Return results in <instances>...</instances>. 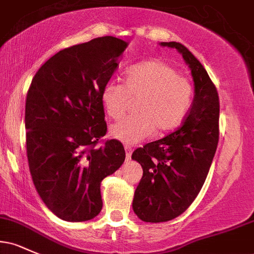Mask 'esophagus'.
Instances as JSON below:
<instances>
[{
  "mask_svg": "<svg viewBox=\"0 0 254 254\" xmlns=\"http://www.w3.org/2000/svg\"><path fill=\"white\" fill-rule=\"evenodd\" d=\"M124 149H125V155H127V160H130L131 154H132V148H131L130 145H125Z\"/></svg>",
  "mask_w": 254,
  "mask_h": 254,
  "instance_id": "obj_1",
  "label": "esophagus"
}]
</instances>
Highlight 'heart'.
<instances>
[{
    "mask_svg": "<svg viewBox=\"0 0 254 254\" xmlns=\"http://www.w3.org/2000/svg\"><path fill=\"white\" fill-rule=\"evenodd\" d=\"M125 82L111 80L104 84L100 100L111 118H121L129 107L131 97H139L136 115L127 116L110 127L113 138L135 144L147 138L157 127L167 131L186 117L193 100V84L174 66L159 60L130 65Z\"/></svg>",
    "mask_w": 254,
    "mask_h": 254,
    "instance_id": "heart-1",
    "label": "heart"
}]
</instances>
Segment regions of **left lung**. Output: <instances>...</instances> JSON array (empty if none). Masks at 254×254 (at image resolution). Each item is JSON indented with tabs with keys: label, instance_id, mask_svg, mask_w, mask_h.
<instances>
[{
	"label": "left lung",
	"instance_id": "obj_1",
	"mask_svg": "<svg viewBox=\"0 0 254 254\" xmlns=\"http://www.w3.org/2000/svg\"><path fill=\"white\" fill-rule=\"evenodd\" d=\"M176 49L191 70L194 97L185 122L164 138L132 153L143 176L137 185L132 209L144 222H167L182 215L199 193L218 143L220 101L202 63L183 44L159 43Z\"/></svg>",
	"mask_w": 254,
	"mask_h": 254
}]
</instances>
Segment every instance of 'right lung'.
I'll return each mask as SVG.
<instances>
[{"instance_id":"right-lung-1","label":"right lung","mask_w":254,"mask_h":254,"mask_svg":"<svg viewBox=\"0 0 254 254\" xmlns=\"http://www.w3.org/2000/svg\"><path fill=\"white\" fill-rule=\"evenodd\" d=\"M129 43L100 37L54 55L34 75L26 98L28 166L38 194L57 217L94 218L103 208L100 184L123 165L117 139L106 133L100 92Z\"/></svg>"}]
</instances>
